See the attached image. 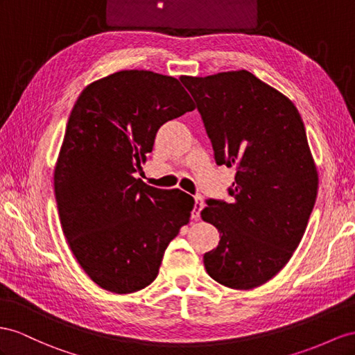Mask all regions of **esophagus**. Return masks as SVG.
<instances>
[{
    "instance_id": "34e87169",
    "label": "esophagus",
    "mask_w": 355,
    "mask_h": 355,
    "mask_svg": "<svg viewBox=\"0 0 355 355\" xmlns=\"http://www.w3.org/2000/svg\"><path fill=\"white\" fill-rule=\"evenodd\" d=\"M195 205H193V210H192V219H198L199 216H201V211L204 208V201H202V196L201 195H195Z\"/></svg>"
}]
</instances>
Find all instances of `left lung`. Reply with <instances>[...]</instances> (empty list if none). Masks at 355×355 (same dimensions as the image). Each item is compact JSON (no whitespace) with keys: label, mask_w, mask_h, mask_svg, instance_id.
Returning <instances> with one entry per match:
<instances>
[{"label":"left lung","mask_w":355,"mask_h":355,"mask_svg":"<svg viewBox=\"0 0 355 355\" xmlns=\"http://www.w3.org/2000/svg\"><path fill=\"white\" fill-rule=\"evenodd\" d=\"M214 150L237 168L230 201L207 199L201 216L220 232L204 266L219 284L250 289L286 266L303 239L318 192L304 123L277 89L248 70L181 76Z\"/></svg>","instance_id":"left-lung-1"}]
</instances>
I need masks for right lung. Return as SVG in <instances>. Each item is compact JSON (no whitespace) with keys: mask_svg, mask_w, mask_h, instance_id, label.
I'll list each match as a JSON object with an SVG mask.
<instances>
[{"mask_svg":"<svg viewBox=\"0 0 355 355\" xmlns=\"http://www.w3.org/2000/svg\"><path fill=\"white\" fill-rule=\"evenodd\" d=\"M193 109L178 79L148 70L96 80L71 109L53 172L55 199L71 252L103 289L129 294L148 286L189 223L192 196L133 174L160 125Z\"/></svg>","mask_w":355,"mask_h":355,"instance_id":"right-lung-1","label":"right lung"}]
</instances>
